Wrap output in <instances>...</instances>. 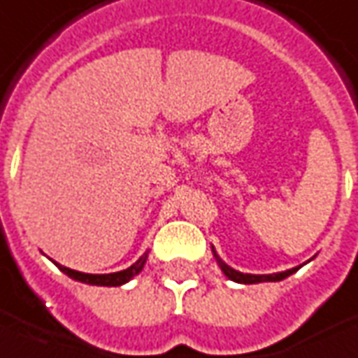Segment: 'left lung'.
I'll return each instance as SVG.
<instances>
[{
	"instance_id": "1",
	"label": "left lung",
	"mask_w": 358,
	"mask_h": 358,
	"mask_svg": "<svg viewBox=\"0 0 358 358\" xmlns=\"http://www.w3.org/2000/svg\"><path fill=\"white\" fill-rule=\"evenodd\" d=\"M213 255H215V259H217L221 271H223V273H225V275L229 276L231 280H234V282H242V284L276 282V280H282V278H286V276L294 275L297 268H299V267L288 268V271H284V273H275V275H244V273H240V271H234V268H231V267H229V265H225V263L219 259L215 252H213Z\"/></svg>"
}]
</instances>
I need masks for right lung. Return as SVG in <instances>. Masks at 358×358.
<instances>
[{
    "label": "right lung",
    "instance_id": "1",
    "mask_svg": "<svg viewBox=\"0 0 358 358\" xmlns=\"http://www.w3.org/2000/svg\"><path fill=\"white\" fill-rule=\"evenodd\" d=\"M145 262H147V254L143 255L137 263H133L129 268L120 271V273H110V275H87V273L72 271V268L64 267L61 263H55V265L61 268L64 275H69L70 278L80 280V282L93 284V286H122V284H125L127 280H131L135 275H139L141 271H143V267H145Z\"/></svg>",
    "mask_w": 358,
    "mask_h": 358
}]
</instances>
